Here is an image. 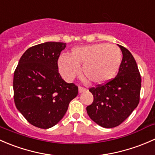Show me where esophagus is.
I'll return each instance as SVG.
<instances>
[{
	"mask_svg": "<svg viewBox=\"0 0 155 155\" xmlns=\"http://www.w3.org/2000/svg\"><path fill=\"white\" fill-rule=\"evenodd\" d=\"M87 90L85 88H84V87H78V92H79V93H81V92H85V91Z\"/></svg>",
	"mask_w": 155,
	"mask_h": 155,
	"instance_id": "34e87169",
	"label": "esophagus"
}]
</instances>
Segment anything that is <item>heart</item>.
<instances>
[{
  "label": "heart",
  "instance_id": "b5f03b06",
  "mask_svg": "<svg viewBox=\"0 0 155 155\" xmlns=\"http://www.w3.org/2000/svg\"><path fill=\"white\" fill-rule=\"evenodd\" d=\"M122 62V53L116 45L98 43L74 48L71 54H62L58 68L65 81L70 82L77 77L83 65V74L90 82L104 84L115 77Z\"/></svg>",
  "mask_w": 155,
  "mask_h": 155
}]
</instances>
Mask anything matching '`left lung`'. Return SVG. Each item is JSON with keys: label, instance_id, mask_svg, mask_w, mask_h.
<instances>
[{"label": "left lung", "instance_id": "obj_1", "mask_svg": "<svg viewBox=\"0 0 155 155\" xmlns=\"http://www.w3.org/2000/svg\"><path fill=\"white\" fill-rule=\"evenodd\" d=\"M122 60L116 77L104 85L89 89L94 101L87 107L89 118L106 128L116 127L134 110L140 101L141 77L131 53L119 45Z\"/></svg>", "mask_w": 155, "mask_h": 155}]
</instances>
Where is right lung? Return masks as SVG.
I'll return each instance as SVG.
<instances>
[{"label": "right lung", "instance_id": "add662e5", "mask_svg": "<svg viewBox=\"0 0 155 155\" xmlns=\"http://www.w3.org/2000/svg\"><path fill=\"white\" fill-rule=\"evenodd\" d=\"M66 43L47 42L28 48L14 72V101L31 125L47 129L63 118L78 88L58 71L60 54Z\"/></svg>", "mask_w": 155, "mask_h": 155}]
</instances>
